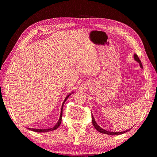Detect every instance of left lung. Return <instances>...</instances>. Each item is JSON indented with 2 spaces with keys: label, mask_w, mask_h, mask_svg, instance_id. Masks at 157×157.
Here are the masks:
<instances>
[{
  "label": "left lung",
  "mask_w": 157,
  "mask_h": 157,
  "mask_svg": "<svg viewBox=\"0 0 157 157\" xmlns=\"http://www.w3.org/2000/svg\"><path fill=\"white\" fill-rule=\"evenodd\" d=\"M134 60L138 62V63H139V65H140V67L141 68H143L142 66V64H141V62L140 61V59H139V58L138 57V56H137L136 53L134 55ZM91 118H92V123H93V126H94V128H96V130L98 131V132L100 133H102V134H108V135H119V134H124V133L127 132L128 131H129V129H131V128H129V129L126 130V131H124V132H109V131H106L104 129V128H102L101 127H100L98 125L97 123H96L95 119H94V117H93V115H92L91 113Z\"/></svg>",
  "instance_id": "1"
}]
</instances>
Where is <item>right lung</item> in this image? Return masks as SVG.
Masks as SVG:
<instances>
[{"label": "right lung", "mask_w": 157, "mask_h": 157, "mask_svg": "<svg viewBox=\"0 0 157 157\" xmlns=\"http://www.w3.org/2000/svg\"><path fill=\"white\" fill-rule=\"evenodd\" d=\"M74 93V92H71V93L68 94L67 96H66L65 100L63 101V104H62V106H61V114H60V117H59V119L58 122L56 123V124L53 126V128H44V129H40V128H29L31 131H33V132H51V131H53V130H56L59 127V126L61 125V121H62V113H63V105L65 104L66 101L67 100V98L69 97L70 95H71V94Z\"/></svg>", "instance_id": "obj_1"}]
</instances>
